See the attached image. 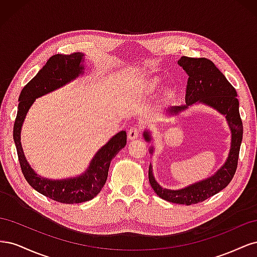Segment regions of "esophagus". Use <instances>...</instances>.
<instances>
[{
	"mask_svg": "<svg viewBox=\"0 0 257 257\" xmlns=\"http://www.w3.org/2000/svg\"><path fill=\"white\" fill-rule=\"evenodd\" d=\"M139 133H141V127L137 125H134V126L130 127V130L127 132V136L130 139H135L139 136Z\"/></svg>",
	"mask_w": 257,
	"mask_h": 257,
	"instance_id": "esophagus-1",
	"label": "esophagus"
}]
</instances>
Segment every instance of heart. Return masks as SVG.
<instances>
[{
    "label": "heart",
    "mask_w": 257,
    "mask_h": 257,
    "mask_svg": "<svg viewBox=\"0 0 257 257\" xmlns=\"http://www.w3.org/2000/svg\"><path fill=\"white\" fill-rule=\"evenodd\" d=\"M155 82H157V81H153V85H154V84H155Z\"/></svg>",
    "instance_id": "1"
}]
</instances>
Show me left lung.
Wrapping results in <instances>:
<instances>
[{"label": "left lung", "instance_id": "obj_1", "mask_svg": "<svg viewBox=\"0 0 257 257\" xmlns=\"http://www.w3.org/2000/svg\"><path fill=\"white\" fill-rule=\"evenodd\" d=\"M178 63L189 75L185 94L186 104L182 106H175L168 111L177 113L192 104L197 102L205 103L226 116L231 131V148L226 163L222 166V168H220V170H217L214 176L206 179L204 181L192 184L182 190L173 191L163 189L154 180L152 166L150 164L149 182L154 192L161 198L170 201V203L190 206L201 203L207 198L215 195L229 184L238 165L243 126L239 113L237 92L212 61L206 58L181 57ZM144 136L146 141L150 142L151 138L148 132H145ZM153 149L150 150L151 153Z\"/></svg>", "mask_w": 257, "mask_h": 257}]
</instances>
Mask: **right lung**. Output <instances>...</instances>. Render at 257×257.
<instances>
[{"instance_id":"add662e5","label":"right lung","mask_w":257,"mask_h":257,"mask_svg":"<svg viewBox=\"0 0 257 257\" xmlns=\"http://www.w3.org/2000/svg\"><path fill=\"white\" fill-rule=\"evenodd\" d=\"M82 57V53L74 52L71 54H54L49 58L47 63L34 78L22 89L19 96L18 112L14 124V141L26 180L37 192L62 204H78L94 198L107 180L110 162L126 145V132H119L97 151L87 172L79 177L64 180H49L42 178L37 176L28 164L20 143L21 126L28 110L35 98L62 87L82 74L83 67L80 64Z\"/></svg>"}]
</instances>
